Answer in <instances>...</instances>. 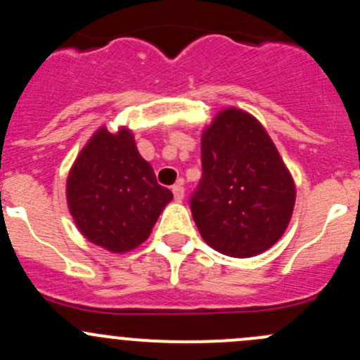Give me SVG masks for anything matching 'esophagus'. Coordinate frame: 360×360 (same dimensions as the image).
<instances>
[{
    "label": "esophagus",
    "mask_w": 360,
    "mask_h": 360,
    "mask_svg": "<svg viewBox=\"0 0 360 360\" xmlns=\"http://www.w3.org/2000/svg\"><path fill=\"white\" fill-rule=\"evenodd\" d=\"M172 193H174V198H176L177 202L183 200V198H184V186H183V184H174Z\"/></svg>",
    "instance_id": "obj_1"
}]
</instances>
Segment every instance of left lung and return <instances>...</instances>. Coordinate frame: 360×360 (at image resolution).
<instances>
[{
  "mask_svg": "<svg viewBox=\"0 0 360 360\" xmlns=\"http://www.w3.org/2000/svg\"><path fill=\"white\" fill-rule=\"evenodd\" d=\"M292 177L249 112L221 111L202 136V179L190 209L202 238L231 257L270 249L291 219Z\"/></svg>",
  "mask_w": 360,
  "mask_h": 360,
  "instance_id": "obj_1",
  "label": "left lung"
}]
</instances>
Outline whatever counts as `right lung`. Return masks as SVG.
I'll use <instances>...</instances> for the list:
<instances>
[{
  "mask_svg": "<svg viewBox=\"0 0 360 360\" xmlns=\"http://www.w3.org/2000/svg\"><path fill=\"white\" fill-rule=\"evenodd\" d=\"M172 191L160 186L127 129L94 134L68 177V205L92 244L125 252L151 233Z\"/></svg>",
  "mask_w": 360,
  "mask_h": 360,
  "instance_id": "right-lung-1",
  "label": "right lung"
}]
</instances>
